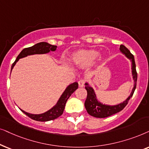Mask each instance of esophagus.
<instances>
[{"label":"esophagus","mask_w":149,"mask_h":149,"mask_svg":"<svg viewBox=\"0 0 149 149\" xmlns=\"http://www.w3.org/2000/svg\"><path fill=\"white\" fill-rule=\"evenodd\" d=\"M85 82H86V80H84V79H81L78 81V85L80 87H82L84 86L85 84Z\"/></svg>","instance_id":"1"}]
</instances>
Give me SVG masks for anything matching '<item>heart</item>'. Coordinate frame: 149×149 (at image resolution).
Here are the masks:
<instances>
[{
  "instance_id": "b5f03b06",
  "label": "heart",
  "mask_w": 149,
  "mask_h": 149,
  "mask_svg": "<svg viewBox=\"0 0 149 149\" xmlns=\"http://www.w3.org/2000/svg\"><path fill=\"white\" fill-rule=\"evenodd\" d=\"M98 55V52L94 49H81L73 54V63L80 66H88L97 58Z\"/></svg>"
}]
</instances>
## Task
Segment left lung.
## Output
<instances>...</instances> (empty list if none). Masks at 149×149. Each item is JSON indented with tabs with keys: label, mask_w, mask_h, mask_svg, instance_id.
<instances>
[{
	"label": "left lung",
	"mask_w": 149,
	"mask_h": 149,
	"mask_svg": "<svg viewBox=\"0 0 149 149\" xmlns=\"http://www.w3.org/2000/svg\"><path fill=\"white\" fill-rule=\"evenodd\" d=\"M120 49L122 53L125 55L129 59H130L132 63V75L133 78L134 80V87L133 88L132 92L131 93L130 96L127 99V100L121 104L116 105V106H106L99 102L96 99V95L93 91V88L89 86L88 84H85V88L87 91V97L84 103V106L86 108L87 112L91 116H94L96 118H106L108 116H112V115L116 114L121 111L128 104L129 100L134 95L135 89L136 88L137 83V78H138V74L136 69V63H135L134 56L130 51L127 48L123 45H120Z\"/></svg>",
	"instance_id": "8db88e82"
}]
</instances>
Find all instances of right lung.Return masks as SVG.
<instances>
[{
  "label": "right lung",
  "instance_id": "right-lung-1",
  "mask_svg": "<svg viewBox=\"0 0 149 149\" xmlns=\"http://www.w3.org/2000/svg\"><path fill=\"white\" fill-rule=\"evenodd\" d=\"M56 45H52L49 44L46 42H40L37 43L32 47H26L22 49V51L19 53V54L17 56V58L15 59L14 63L11 65V69L14 67L15 63L19 58H24V57L27 56L28 55L36 54H45V53L49 52V51H55L56 49ZM78 88V84L77 82H74L73 84L69 85V86L65 89L64 93L61 95V97L59 99L58 102H57L56 105L53 107L52 108L47 111V112L43 113L41 114H32L30 113H27L24 111L21 110H20L23 113H24L26 115H27L29 117L32 119L37 120V121H49V120L56 119L59 116L63 114V111H64L65 104L69 97L71 96V94Z\"/></svg>",
  "mask_w": 149,
  "mask_h": 149
}]
</instances>
